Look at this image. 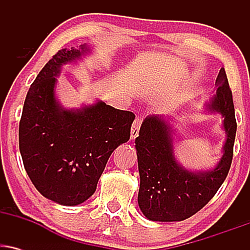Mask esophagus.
I'll return each instance as SVG.
<instances>
[{"label":"esophagus","mask_w":250,"mask_h":250,"mask_svg":"<svg viewBox=\"0 0 250 250\" xmlns=\"http://www.w3.org/2000/svg\"><path fill=\"white\" fill-rule=\"evenodd\" d=\"M142 125V117H136L135 121L133 122V125H131V130H130V139L134 140L139 136V131H140V127Z\"/></svg>","instance_id":"obj_1"}]
</instances>
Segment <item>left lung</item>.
I'll return each instance as SVG.
<instances>
[{"instance_id": "obj_1", "label": "left lung", "mask_w": 250, "mask_h": 250, "mask_svg": "<svg viewBox=\"0 0 250 250\" xmlns=\"http://www.w3.org/2000/svg\"><path fill=\"white\" fill-rule=\"evenodd\" d=\"M215 84L216 94L206 104V110L222 115L227 139L214 169L191 171L176 161L173 127L163 116L146 117L140 128L135 140L140 173L137 201L148 220L174 222L193 216L213 199L228 175L237 125L225 69L220 70Z\"/></svg>"}]
</instances>
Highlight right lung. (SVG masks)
Here are the masks:
<instances>
[{
    "label": "right lung",
    "instance_id": "add662e5",
    "mask_svg": "<svg viewBox=\"0 0 250 250\" xmlns=\"http://www.w3.org/2000/svg\"><path fill=\"white\" fill-rule=\"evenodd\" d=\"M90 49L59 50L42 68L25 97L19 128L20 151L31 182L43 196L77 206L96 190L109 156L130 137L135 115L97 101L65 109L55 95L63 64Z\"/></svg>",
    "mask_w": 250,
    "mask_h": 250
}]
</instances>
